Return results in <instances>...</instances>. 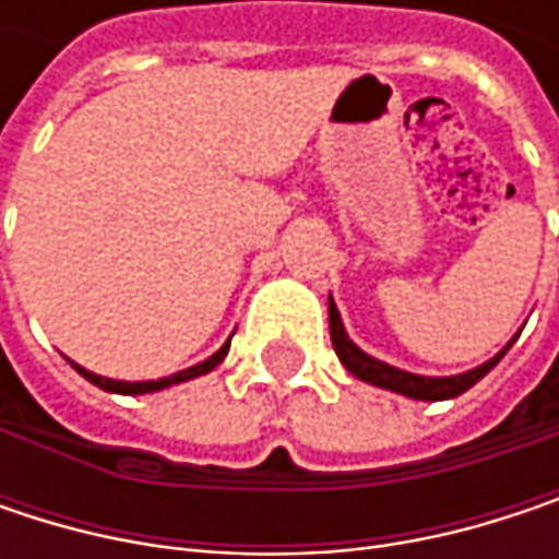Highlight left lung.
<instances>
[{
    "mask_svg": "<svg viewBox=\"0 0 559 559\" xmlns=\"http://www.w3.org/2000/svg\"><path fill=\"white\" fill-rule=\"evenodd\" d=\"M330 340H333V349H336L340 362H343L356 379H362V382H369V385H379V389L407 394V397H417V401H443V397H456V394H463L466 389H473L486 372H492V369L499 366V359H502L504 353L511 349V343H508L496 359H489V362H483L479 369L463 372V376H450V379H424V376H411V372H401V369H394V366H385V362H379V359L366 356V353H362V349L346 336L343 320H340V310H336V304H333V300H330Z\"/></svg>",
    "mask_w": 559,
    "mask_h": 559,
    "instance_id": "left-lung-1",
    "label": "left lung"
}]
</instances>
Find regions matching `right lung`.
Wrapping results in <instances>:
<instances>
[{
    "label": "right lung",
    "instance_id": "obj_1",
    "mask_svg": "<svg viewBox=\"0 0 559 559\" xmlns=\"http://www.w3.org/2000/svg\"><path fill=\"white\" fill-rule=\"evenodd\" d=\"M226 353H229V343L219 349V353H213L206 362H200V366H190V369H183V372H177V376H168V379H158V382H116V379H103V376H93V372H86V369H80L76 362H73V369L83 376V379H90L93 385H99L103 391H116V394H148V391H158V389H168V385H180V382H187V379H197V376H206L210 369H216L223 359H226Z\"/></svg>",
    "mask_w": 559,
    "mask_h": 559
}]
</instances>
